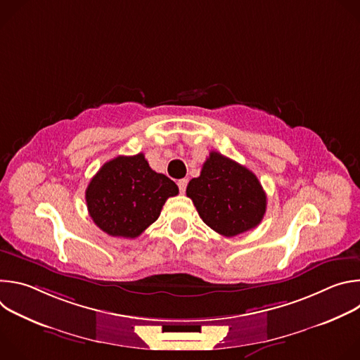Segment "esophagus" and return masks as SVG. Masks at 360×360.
Returning <instances> with one entry per match:
<instances>
[{
	"label": "esophagus",
	"mask_w": 360,
	"mask_h": 360,
	"mask_svg": "<svg viewBox=\"0 0 360 360\" xmlns=\"http://www.w3.org/2000/svg\"><path fill=\"white\" fill-rule=\"evenodd\" d=\"M186 185H188V179H179V181H178V188H179L181 193H184V192H185Z\"/></svg>",
	"instance_id": "34e87169"
}]
</instances>
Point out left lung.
Segmentation results:
<instances>
[{
	"mask_svg": "<svg viewBox=\"0 0 360 360\" xmlns=\"http://www.w3.org/2000/svg\"><path fill=\"white\" fill-rule=\"evenodd\" d=\"M186 196L202 221L226 238L256 228L266 212V193L256 175L217 150L189 181Z\"/></svg>",
	"mask_w": 360,
	"mask_h": 360,
	"instance_id": "1",
	"label": "left lung"
}]
</instances>
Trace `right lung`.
Here are the masks:
<instances>
[{
  "label": "right lung",
  "mask_w": 360,
  "mask_h": 360,
  "mask_svg": "<svg viewBox=\"0 0 360 360\" xmlns=\"http://www.w3.org/2000/svg\"><path fill=\"white\" fill-rule=\"evenodd\" d=\"M176 184L152 171L143 153L117 157L91 179L85 199L95 225L111 236L136 238L155 222Z\"/></svg>",
  "instance_id": "1"
}]
</instances>
